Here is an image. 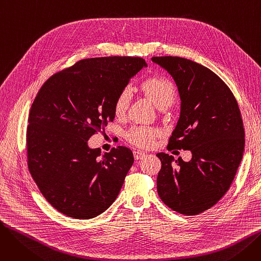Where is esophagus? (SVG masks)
Listing matches in <instances>:
<instances>
[{"instance_id": "obj_1", "label": "esophagus", "mask_w": 261, "mask_h": 261, "mask_svg": "<svg viewBox=\"0 0 261 261\" xmlns=\"http://www.w3.org/2000/svg\"><path fill=\"white\" fill-rule=\"evenodd\" d=\"M133 155H134L135 160H141L146 155V153L144 151H141V150H134Z\"/></svg>"}]
</instances>
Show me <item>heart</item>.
Masks as SVG:
<instances>
[{
  "label": "heart",
  "instance_id": "heart-1",
  "mask_svg": "<svg viewBox=\"0 0 261 261\" xmlns=\"http://www.w3.org/2000/svg\"><path fill=\"white\" fill-rule=\"evenodd\" d=\"M142 90L161 109L164 106H170L175 97V88L171 81L163 77H151L142 84ZM132 99V88L125 87L120 90L114 101V112L117 116L126 113ZM158 131L146 126H135L127 134L128 140L136 146L150 147L152 145Z\"/></svg>",
  "mask_w": 261,
  "mask_h": 261
}]
</instances>
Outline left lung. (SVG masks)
<instances>
[{
    "mask_svg": "<svg viewBox=\"0 0 261 261\" xmlns=\"http://www.w3.org/2000/svg\"><path fill=\"white\" fill-rule=\"evenodd\" d=\"M173 78L180 117L168 146L190 150L191 160L160 152L156 188L168 207L186 216L210 210L228 190L244 150V129L235 96L210 68L181 57H152Z\"/></svg>",
    "mask_w": 261,
    "mask_h": 261,
    "instance_id": "1",
    "label": "left lung"
}]
</instances>
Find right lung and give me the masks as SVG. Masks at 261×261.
<instances>
[{
  "instance_id": "right-lung-1",
  "label": "right lung",
  "mask_w": 261,
  "mask_h": 261,
  "mask_svg": "<svg viewBox=\"0 0 261 261\" xmlns=\"http://www.w3.org/2000/svg\"><path fill=\"white\" fill-rule=\"evenodd\" d=\"M145 66L140 57L84 59L38 92L26 135L29 169L41 194L65 216L92 219L117 198L132 151L118 146L101 153L88 141L113 121L116 96Z\"/></svg>"
}]
</instances>
